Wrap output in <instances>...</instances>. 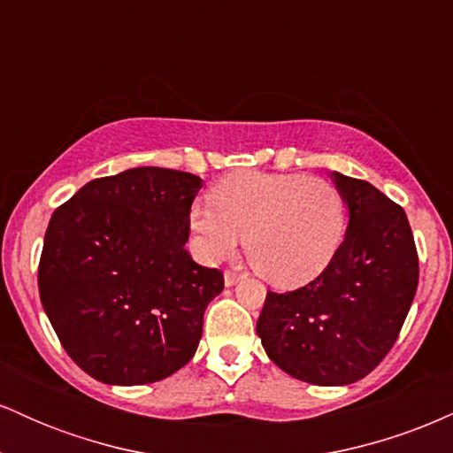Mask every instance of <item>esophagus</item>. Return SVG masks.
I'll list each match as a JSON object with an SVG mask.
<instances>
[{"mask_svg":"<svg viewBox=\"0 0 453 453\" xmlns=\"http://www.w3.org/2000/svg\"><path fill=\"white\" fill-rule=\"evenodd\" d=\"M238 280H241V274L234 273V270H226V285H227V288L236 285Z\"/></svg>","mask_w":453,"mask_h":453,"instance_id":"1","label":"esophagus"}]
</instances>
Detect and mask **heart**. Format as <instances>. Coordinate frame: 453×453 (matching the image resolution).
I'll use <instances>...</instances> for the list:
<instances>
[{
    "instance_id": "1",
    "label": "heart",
    "mask_w": 453,
    "mask_h": 453,
    "mask_svg": "<svg viewBox=\"0 0 453 453\" xmlns=\"http://www.w3.org/2000/svg\"><path fill=\"white\" fill-rule=\"evenodd\" d=\"M211 204L189 212L202 256L230 257L244 236L249 264L277 288L319 277L345 238V200L324 179L238 173L212 187Z\"/></svg>"
}]
</instances>
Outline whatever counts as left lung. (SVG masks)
Masks as SVG:
<instances>
[{"label": "left lung", "instance_id": "obj_1", "mask_svg": "<svg viewBox=\"0 0 453 453\" xmlns=\"http://www.w3.org/2000/svg\"><path fill=\"white\" fill-rule=\"evenodd\" d=\"M349 206L339 253L294 292H268L257 334L288 375L315 386L360 381L396 342L413 303L419 259L403 206L371 183L334 173Z\"/></svg>", "mask_w": 453, "mask_h": 453}]
</instances>
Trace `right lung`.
<instances>
[{
	"label": "right lung",
	"instance_id": "obj_1",
	"mask_svg": "<svg viewBox=\"0 0 453 453\" xmlns=\"http://www.w3.org/2000/svg\"><path fill=\"white\" fill-rule=\"evenodd\" d=\"M202 179L132 168L78 189L50 217L40 300L67 356L111 386L170 377L194 357L223 273L191 259Z\"/></svg>",
	"mask_w": 453,
	"mask_h": 453
}]
</instances>
